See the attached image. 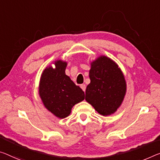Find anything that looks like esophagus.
I'll return each mask as SVG.
<instances>
[{"mask_svg":"<svg viewBox=\"0 0 160 160\" xmlns=\"http://www.w3.org/2000/svg\"><path fill=\"white\" fill-rule=\"evenodd\" d=\"M80 87H81V88H82V90L83 91V92H85V91H86V85L85 84H81Z\"/></svg>","mask_w":160,"mask_h":160,"instance_id":"34e87169","label":"esophagus"}]
</instances>
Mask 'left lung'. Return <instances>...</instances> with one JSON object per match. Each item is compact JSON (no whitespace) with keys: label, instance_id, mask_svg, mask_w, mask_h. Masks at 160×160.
<instances>
[{"label":"left lung","instance_id":"left-lung-1","mask_svg":"<svg viewBox=\"0 0 160 160\" xmlns=\"http://www.w3.org/2000/svg\"><path fill=\"white\" fill-rule=\"evenodd\" d=\"M89 78L91 82L86 89L87 102L103 116L114 113L126 93V82L118 65L101 56L92 62Z\"/></svg>","mask_w":160,"mask_h":160}]
</instances>
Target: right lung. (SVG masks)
<instances>
[{
    "label": "right lung",
    "mask_w": 160,
    "mask_h": 160,
    "mask_svg": "<svg viewBox=\"0 0 160 160\" xmlns=\"http://www.w3.org/2000/svg\"><path fill=\"white\" fill-rule=\"evenodd\" d=\"M55 68H46L41 76L39 94L45 107L58 118L70 114L73 105L84 99L83 91L66 75V63L55 62Z\"/></svg>",
    "instance_id": "add662e5"
}]
</instances>
